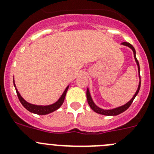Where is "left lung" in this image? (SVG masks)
<instances>
[{
    "label": "left lung",
    "instance_id": "1",
    "mask_svg": "<svg viewBox=\"0 0 154 154\" xmlns=\"http://www.w3.org/2000/svg\"><path fill=\"white\" fill-rule=\"evenodd\" d=\"M122 44L125 45V46H129V47L131 48L132 50H133L134 55L135 61H136L137 64V66H138V71H139V72H140V66H139V63H138V60H137V58H136V51H135V49L134 48V46H132L131 44V43H128V42H123V43H122ZM140 88V82L139 86H138L137 91H136V93H135V94L134 95L133 98H132V99L130 101H128V102L127 103V104H125V105H123V106L118 107V108H115V109L104 110V109H101V108H98V107H97L96 105H94V103L93 102L92 99H91V95H90V93H89V91H88V89H87V91H86L87 100H88V105H89V106L91 107V109H92L94 111H95L96 113H98V114H100V115H108V116H114V115H119V114H121V113L124 112V111H126V110L128 109V108H129L130 106H131V105L132 102H133L134 99L135 97L137 96V94L138 92H139Z\"/></svg>",
    "mask_w": 154,
    "mask_h": 154
}]
</instances>
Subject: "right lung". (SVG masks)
Returning <instances> with one entry per match:
<instances>
[{"mask_svg":"<svg viewBox=\"0 0 154 154\" xmlns=\"http://www.w3.org/2000/svg\"><path fill=\"white\" fill-rule=\"evenodd\" d=\"M15 87V84L14 83ZM69 88V86L66 88V90L64 91L63 94H62V96L60 97V98L56 101V103L53 104V105H46V106H42V105H32V104H29L28 103L27 101H25L23 98L21 97V95L20 94V93L18 92L17 89L16 88V91H17V94L18 98H19L20 101L22 104V105L26 108V110H28L29 111L32 113H34V114H36V115H47V114H49V113L53 112V111H56L57 110L58 108H60L61 107V105H63V103L64 102L65 100V97H66V92H67V90Z\"/></svg>","mask_w":154,"mask_h":154,"instance_id":"right-lung-1","label":"right lung"}]
</instances>
